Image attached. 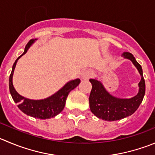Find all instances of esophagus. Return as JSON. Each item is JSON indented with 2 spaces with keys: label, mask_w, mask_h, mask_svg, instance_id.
Masks as SVG:
<instances>
[{
  "label": "esophagus",
  "mask_w": 155,
  "mask_h": 155,
  "mask_svg": "<svg viewBox=\"0 0 155 155\" xmlns=\"http://www.w3.org/2000/svg\"><path fill=\"white\" fill-rule=\"evenodd\" d=\"M92 75V71L90 70H84L82 73V78L84 79H87L88 78L91 77V76Z\"/></svg>",
  "instance_id": "esophagus-1"
}]
</instances>
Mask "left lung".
Listing matches in <instances>:
<instances>
[{"mask_svg":"<svg viewBox=\"0 0 155 155\" xmlns=\"http://www.w3.org/2000/svg\"><path fill=\"white\" fill-rule=\"evenodd\" d=\"M121 56L132 61L141 76L139 83V92L130 98H120L110 94L101 81L90 79L92 85L89 96L90 110L99 119L106 121H114L132 115L139 108L145 93V83L142 68L131 53L124 52Z\"/></svg>","mask_w":155,"mask_h":155,"instance_id":"1","label":"left lung"}]
</instances>
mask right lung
I'll return each instance as SVG.
<instances>
[{"label":"right lung","mask_w":155,"mask_h":155,"mask_svg":"<svg viewBox=\"0 0 155 155\" xmlns=\"http://www.w3.org/2000/svg\"><path fill=\"white\" fill-rule=\"evenodd\" d=\"M35 41H37V39L35 38V39H31L27 43L22 54L20 55L13 64L9 79V88L14 102L18 104V107L24 114L38 119H50L54 117L55 116L59 114L64 110L69 93L78 86V85L80 83V79H76L74 80L69 81L61 89L47 98L41 99V100H32L20 95L13 87V73L18 60L26 53L28 48L34 44Z\"/></svg>","instance_id":"right-lung-1"}]
</instances>
